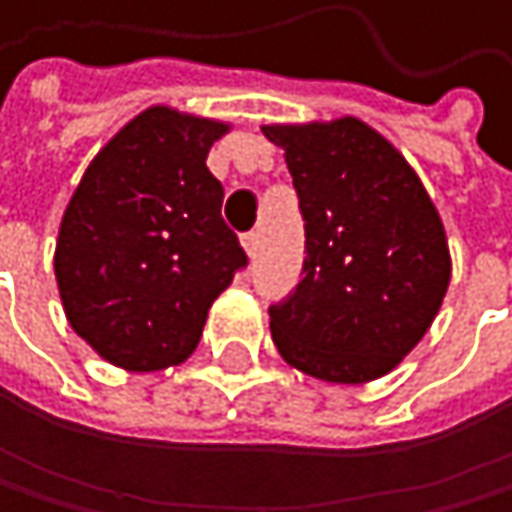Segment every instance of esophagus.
<instances>
[{"label":"esophagus","instance_id":"obj_1","mask_svg":"<svg viewBox=\"0 0 512 512\" xmlns=\"http://www.w3.org/2000/svg\"><path fill=\"white\" fill-rule=\"evenodd\" d=\"M258 245H261L258 233H245V236H242V248H245L248 258H254V254H258Z\"/></svg>","mask_w":512,"mask_h":512}]
</instances>
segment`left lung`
Instances as JSON below:
<instances>
[{
    "label": "left lung",
    "mask_w": 512,
    "mask_h": 512,
    "mask_svg": "<svg viewBox=\"0 0 512 512\" xmlns=\"http://www.w3.org/2000/svg\"><path fill=\"white\" fill-rule=\"evenodd\" d=\"M301 199L307 258L288 301L270 307L279 356L328 384L378 381L430 331L451 251L418 171L356 116L270 122Z\"/></svg>",
    "instance_id": "8db88e82"
}]
</instances>
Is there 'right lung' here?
<instances>
[{"instance_id":"obj_1","label":"right lung","mask_w":512,"mask_h":512,"mask_svg":"<svg viewBox=\"0 0 512 512\" xmlns=\"http://www.w3.org/2000/svg\"><path fill=\"white\" fill-rule=\"evenodd\" d=\"M233 125L153 104L88 162L54 245L70 328L116 368L162 371L199 347L214 298L245 267L205 159Z\"/></svg>"}]
</instances>
